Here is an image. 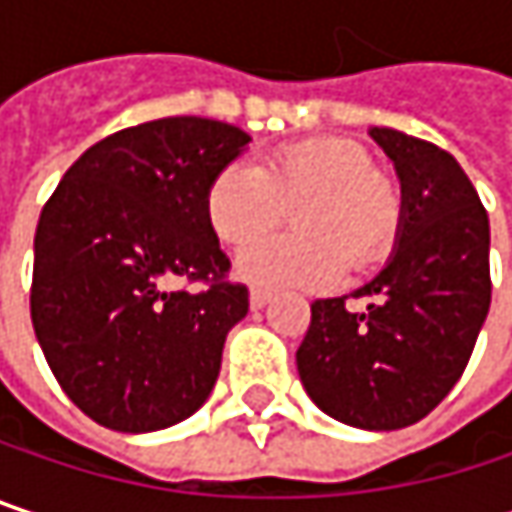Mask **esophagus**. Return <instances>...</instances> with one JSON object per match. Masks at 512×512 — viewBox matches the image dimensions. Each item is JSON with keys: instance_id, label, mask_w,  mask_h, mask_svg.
<instances>
[{"instance_id": "34e87169", "label": "esophagus", "mask_w": 512, "mask_h": 512, "mask_svg": "<svg viewBox=\"0 0 512 512\" xmlns=\"http://www.w3.org/2000/svg\"><path fill=\"white\" fill-rule=\"evenodd\" d=\"M269 302V290H263V287H252L249 290V305L252 308H263Z\"/></svg>"}]
</instances>
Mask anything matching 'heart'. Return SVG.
<instances>
[{
    "mask_svg": "<svg viewBox=\"0 0 512 512\" xmlns=\"http://www.w3.org/2000/svg\"><path fill=\"white\" fill-rule=\"evenodd\" d=\"M287 212L299 235L261 241ZM204 213L225 246H248L240 278L260 287H326L341 266L361 272L394 252L406 198L400 183L373 168V156L350 139H302L275 148L252 168L231 162L207 186Z\"/></svg>",
    "mask_w": 512,
    "mask_h": 512,
    "instance_id": "1",
    "label": "heart"
}]
</instances>
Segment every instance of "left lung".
<instances>
[{"label": "left lung", "mask_w": 512, "mask_h": 512, "mask_svg": "<svg viewBox=\"0 0 512 512\" xmlns=\"http://www.w3.org/2000/svg\"><path fill=\"white\" fill-rule=\"evenodd\" d=\"M394 159L406 216L388 266L350 296L311 302L296 350L308 397L335 421L400 430L462 376L489 314V216L460 162L433 142L373 127Z\"/></svg>", "instance_id": "8db88e82"}]
</instances>
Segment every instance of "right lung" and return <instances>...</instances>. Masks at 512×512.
<instances>
[{
    "label": "right lung",
    "mask_w": 512,
    "mask_h": 512,
    "mask_svg": "<svg viewBox=\"0 0 512 512\" xmlns=\"http://www.w3.org/2000/svg\"><path fill=\"white\" fill-rule=\"evenodd\" d=\"M246 145L240 127L210 118L145 121L91 145L44 204L32 326L58 385L91 421L151 433L213 391L249 287L228 278L204 195Z\"/></svg>",
    "instance_id": "1"
}]
</instances>
